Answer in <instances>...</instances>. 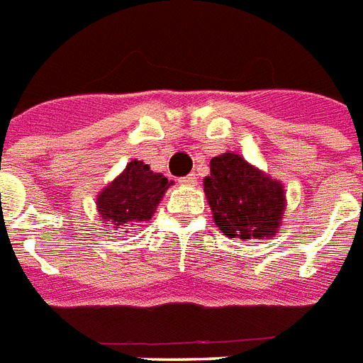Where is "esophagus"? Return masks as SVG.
<instances>
[{"label":"esophagus","mask_w":363,"mask_h":363,"mask_svg":"<svg viewBox=\"0 0 363 363\" xmlns=\"http://www.w3.org/2000/svg\"><path fill=\"white\" fill-rule=\"evenodd\" d=\"M196 182L195 174H189V176H185V178H179V184L182 185H193Z\"/></svg>","instance_id":"esophagus-1"}]
</instances>
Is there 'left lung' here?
I'll list each match as a JSON object with an SVG mask.
<instances>
[{"mask_svg":"<svg viewBox=\"0 0 363 363\" xmlns=\"http://www.w3.org/2000/svg\"><path fill=\"white\" fill-rule=\"evenodd\" d=\"M204 193L213 223L227 238L269 240L279 230L285 211V187L249 164L238 153H223L210 161Z\"/></svg>","mask_w":363,"mask_h":363,"instance_id":"obj_1","label":"left lung"}]
</instances>
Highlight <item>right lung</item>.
Instances as JSON below:
<instances>
[{"instance_id": "right-lung-1", "label": "right lung", "mask_w": 363, "mask_h": 363, "mask_svg": "<svg viewBox=\"0 0 363 363\" xmlns=\"http://www.w3.org/2000/svg\"><path fill=\"white\" fill-rule=\"evenodd\" d=\"M170 185L172 182L163 174L153 172L147 164L133 159L125 170L101 191L97 211L106 227L120 228L150 221Z\"/></svg>"}]
</instances>
